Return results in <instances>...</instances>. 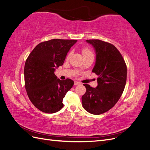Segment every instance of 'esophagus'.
Segmentation results:
<instances>
[{"label":"esophagus","mask_w":150,"mask_h":150,"mask_svg":"<svg viewBox=\"0 0 150 150\" xmlns=\"http://www.w3.org/2000/svg\"><path fill=\"white\" fill-rule=\"evenodd\" d=\"M79 84H81V83L78 82V81H74V85H75V86L79 85Z\"/></svg>","instance_id":"1"}]
</instances>
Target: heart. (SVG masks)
Segmentation results:
<instances>
[{"mask_svg":"<svg viewBox=\"0 0 150 150\" xmlns=\"http://www.w3.org/2000/svg\"><path fill=\"white\" fill-rule=\"evenodd\" d=\"M83 56H86V55H89V54H93L92 52L91 51V50H90L89 49L87 48V47L84 48V49H83ZM70 55H71V54H69V55H68L67 58L69 57Z\"/></svg>","mask_w":150,"mask_h":150,"instance_id":"1","label":"heart"}]
</instances>
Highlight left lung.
<instances>
[{
  "mask_svg": "<svg viewBox=\"0 0 150 150\" xmlns=\"http://www.w3.org/2000/svg\"><path fill=\"white\" fill-rule=\"evenodd\" d=\"M94 47L96 62L93 72L98 76L96 88H86L82 96L85 110L93 115L109 111L118 101L126 82L127 67L121 53L112 44L99 39L86 40Z\"/></svg>",
  "mask_w": 150,
  "mask_h": 150,
  "instance_id": "left-lung-1",
  "label": "left lung"
}]
</instances>
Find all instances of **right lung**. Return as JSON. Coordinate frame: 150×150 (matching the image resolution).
<instances>
[{"instance_id":"obj_1","label":"right lung","mask_w":150,"mask_h":150,"mask_svg":"<svg viewBox=\"0 0 150 150\" xmlns=\"http://www.w3.org/2000/svg\"><path fill=\"white\" fill-rule=\"evenodd\" d=\"M76 42L55 39L40 42L27 59L25 88L30 101L40 111L54 113L63 107V98L73 86L74 81L60 80L54 71L62 66L67 52Z\"/></svg>"}]
</instances>
